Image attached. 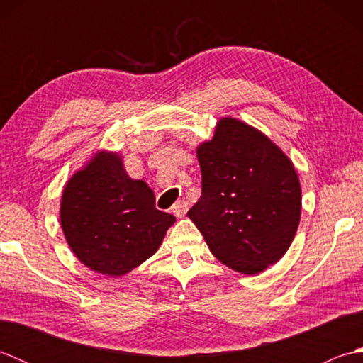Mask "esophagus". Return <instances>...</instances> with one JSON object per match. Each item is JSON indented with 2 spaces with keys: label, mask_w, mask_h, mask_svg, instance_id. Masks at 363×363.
<instances>
[{
  "label": "esophagus",
  "mask_w": 363,
  "mask_h": 363,
  "mask_svg": "<svg viewBox=\"0 0 363 363\" xmlns=\"http://www.w3.org/2000/svg\"><path fill=\"white\" fill-rule=\"evenodd\" d=\"M187 211H189V204H187V201H184V199H181V201H177L172 207V212L176 215V217H184V215L187 213Z\"/></svg>",
  "instance_id": "esophagus-1"
}]
</instances>
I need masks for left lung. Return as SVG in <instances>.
Here are the masks:
<instances>
[{"instance_id":"left-lung-1","label":"left lung","mask_w":363,"mask_h":363,"mask_svg":"<svg viewBox=\"0 0 363 363\" xmlns=\"http://www.w3.org/2000/svg\"><path fill=\"white\" fill-rule=\"evenodd\" d=\"M203 191L189 218L229 268L257 274L295 238L301 186L291 160L269 138L237 118H221L196 148Z\"/></svg>"}]
</instances>
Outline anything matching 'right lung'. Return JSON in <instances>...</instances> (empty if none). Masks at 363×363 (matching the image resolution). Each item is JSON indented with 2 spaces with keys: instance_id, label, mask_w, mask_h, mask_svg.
Wrapping results in <instances>:
<instances>
[{
  "instance_id": "1",
  "label": "right lung",
  "mask_w": 363,
  "mask_h": 363,
  "mask_svg": "<svg viewBox=\"0 0 363 363\" xmlns=\"http://www.w3.org/2000/svg\"><path fill=\"white\" fill-rule=\"evenodd\" d=\"M174 217L156 209L148 184L130 179L118 152L98 151L65 184L60 225L74 256L106 276L150 259Z\"/></svg>"
}]
</instances>
